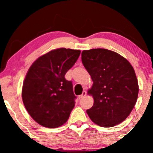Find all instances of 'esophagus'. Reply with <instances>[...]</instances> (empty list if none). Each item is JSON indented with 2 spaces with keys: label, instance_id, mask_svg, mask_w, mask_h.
<instances>
[{
  "label": "esophagus",
  "instance_id": "34e87169",
  "mask_svg": "<svg viewBox=\"0 0 153 153\" xmlns=\"http://www.w3.org/2000/svg\"><path fill=\"white\" fill-rule=\"evenodd\" d=\"M86 94H87L86 91H82V94H81V95H80V96H78V99H82V98L85 97V96H86Z\"/></svg>",
  "mask_w": 153,
  "mask_h": 153
}]
</instances>
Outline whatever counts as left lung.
Wrapping results in <instances>:
<instances>
[{
	"label": "left lung",
	"instance_id": "1",
	"mask_svg": "<svg viewBox=\"0 0 153 153\" xmlns=\"http://www.w3.org/2000/svg\"><path fill=\"white\" fill-rule=\"evenodd\" d=\"M82 62L91 75L94 103L86 111L92 122L103 127H114L127 118L137 99L138 81L127 59L106 49L83 50Z\"/></svg>",
	"mask_w": 153,
	"mask_h": 153
}]
</instances>
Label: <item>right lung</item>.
<instances>
[{"mask_svg": "<svg viewBox=\"0 0 153 153\" xmlns=\"http://www.w3.org/2000/svg\"><path fill=\"white\" fill-rule=\"evenodd\" d=\"M80 51L59 48L41 56L31 65L22 88L28 113L40 125L57 128L65 124L75 106L73 83L65 75Z\"/></svg>", "mask_w": 153, "mask_h": 153, "instance_id": "add662e5", "label": "right lung"}]
</instances>
